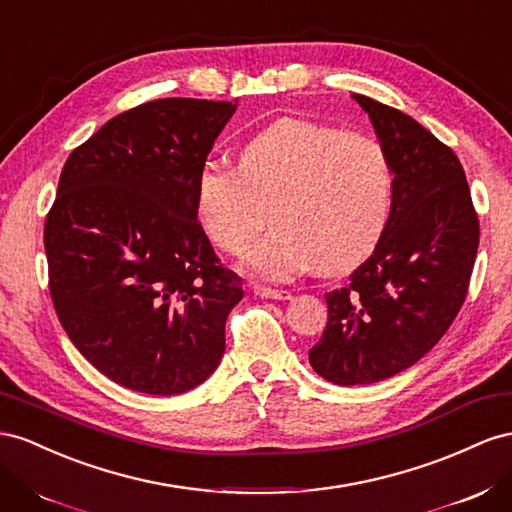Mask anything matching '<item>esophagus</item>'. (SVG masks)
I'll use <instances>...</instances> for the list:
<instances>
[{"instance_id":"obj_1","label":"esophagus","mask_w":512,"mask_h":512,"mask_svg":"<svg viewBox=\"0 0 512 512\" xmlns=\"http://www.w3.org/2000/svg\"><path fill=\"white\" fill-rule=\"evenodd\" d=\"M254 295L262 299H290L288 290H278V288H267V286H254Z\"/></svg>"}]
</instances>
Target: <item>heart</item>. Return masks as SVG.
<instances>
[{
    "label": "heart",
    "instance_id": "obj_1",
    "mask_svg": "<svg viewBox=\"0 0 512 512\" xmlns=\"http://www.w3.org/2000/svg\"><path fill=\"white\" fill-rule=\"evenodd\" d=\"M394 172L368 135L282 118L239 148L237 168L204 161L196 176V215L209 239L239 254L267 282L314 269L340 273L375 250L388 224Z\"/></svg>",
    "mask_w": 512,
    "mask_h": 512
}]
</instances>
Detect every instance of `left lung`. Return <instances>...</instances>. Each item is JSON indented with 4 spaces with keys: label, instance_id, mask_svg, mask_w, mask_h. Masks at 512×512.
<instances>
[{
    "label": "left lung",
    "instance_id": "1",
    "mask_svg": "<svg viewBox=\"0 0 512 512\" xmlns=\"http://www.w3.org/2000/svg\"><path fill=\"white\" fill-rule=\"evenodd\" d=\"M394 172L388 224L347 288L331 290L310 364L336 385L390 379L431 351L459 314L478 217L457 155L398 109L353 94Z\"/></svg>",
    "mask_w": 512,
    "mask_h": 512
}]
</instances>
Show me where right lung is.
<instances>
[{
	"instance_id": "right-lung-1",
	"label": "right lung",
	"mask_w": 512,
	"mask_h": 512,
	"mask_svg": "<svg viewBox=\"0 0 512 512\" xmlns=\"http://www.w3.org/2000/svg\"><path fill=\"white\" fill-rule=\"evenodd\" d=\"M237 105H137L64 163L45 222L51 299L79 353L122 388L183 394L222 362L243 288L198 224L196 176Z\"/></svg>"
}]
</instances>
